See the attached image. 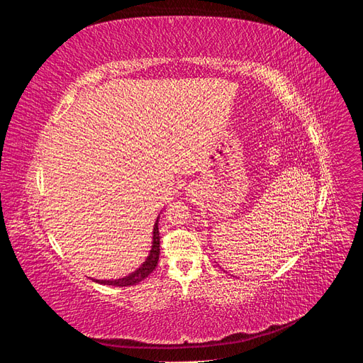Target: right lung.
<instances>
[{
  "label": "right lung",
  "instance_id": "right-lung-1",
  "mask_svg": "<svg viewBox=\"0 0 363 363\" xmlns=\"http://www.w3.org/2000/svg\"><path fill=\"white\" fill-rule=\"evenodd\" d=\"M159 218L156 219L155 223V230H152V245H151V251L147 257V260L142 263V265L135 271L128 274V276L123 277V279H116V280H96V283L101 284H108V286H133V284L142 281L144 279H147L150 274L156 269L157 262H159V255H160V236H159Z\"/></svg>",
  "mask_w": 363,
  "mask_h": 363
}]
</instances>
